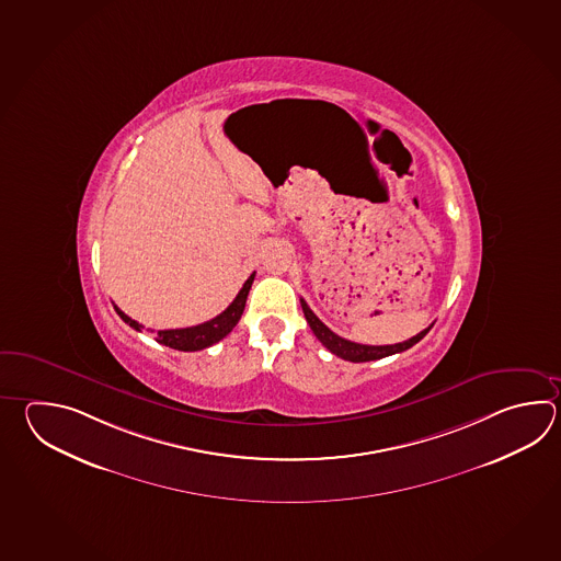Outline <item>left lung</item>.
<instances>
[{"label":"left lung","instance_id":"1","mask_svg":"<svg viewBox=\"0 0 561 561\" xmlns=\"http://www.w3.org/2000/svg\"><path fill=\"white\" fill-rule=\"evenodd\" d=\"M299 301H301L304 316H306V320H308L311 332L316 333V337H318L333 355L342 357L345 362H354V364H359V362H374V359H381V357H388V355L405 352V350H410V347L420 342V340H423V335L432 330V325H430L427 330H423V332L417 333V335H413L410 340L393 343V345H364V343L343 340L337 333H333L332 330H330L323 321H320V318L309 309L308 304H306L304 299H299Z\"/></svg>","mask_w":561,"mask_h":561}]
</instances>
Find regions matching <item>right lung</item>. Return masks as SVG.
<instances>
[{
	"label": "right lung",
	"mask_w": 561,
	"mask_h": 561,
	"mask_svg": "<svg viewBox=\"0 0 561 561\" xmlns=\"http://www.w3.org/2000/svg\"><path fill=\"white\" fill-rule=\"evenodd\" d=\"M253 277H255V274L248 277V282L241 287L240 294H238L236 299L229 304L228 308L224 309L214 320L199 323V325H194V328L161 330V332H158V335H156V340L163 343V345H168V347H172V350H178V352H197V350H206L209 345H214V343H218L219 340H224V337L238 325V321H240L243 308H245V299H248V294H250V289H252ZM114 308L115 311H117V316L126 321L129 328H134L136 332H141V328H144L141 323L131 320V318L126 316L117 306H114Z\"/></svg>",
	"instance_id": "obj_1"
}]
</instances>
